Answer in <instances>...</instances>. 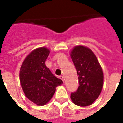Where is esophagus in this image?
<instances>
[{
  "instance_id": "esophagus-1",
  "label": "esophagus",
  "mask_w": 123,
  "mask_h": 123,
  "mask_svg": "<svg viewBox=\"0 0 123 123\" xmlns=\"http://www.w3.org/2000/svg\"><path fill=\"white\" fill-rule=\"evenodd\" d=\"M59 78L61 79L63 81H64V77L62 75V76H59Z\"/></svg>"
}]
</instances>
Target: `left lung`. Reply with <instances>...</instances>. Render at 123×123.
Segmentation results:
<instances>
[{
  "label": "left lung",
  "instance_id": "1",
  "mask_svg": "<svg viewBox=\"0 0 123 123\" xmlns=\"http://www.w3.org/2000/svg\"><path fill=\"white\" fill-rule=\"evenodd\" d=\"M71 59L78 75L79 87L71 93L72 101L78 106L90 105L99 97L103 84V73L96 55L83 46L74 47Z\"/></svg>",
  "mask_w": 123,
  "mask_h": 123
}]
</instances>
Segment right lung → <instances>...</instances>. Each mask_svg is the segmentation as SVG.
<instances>
[{
    "instance_id": "add662e5",
    "label": "right lung",
    "mask_w": 123,
    "mask_h": 123,
    "mask_svg": "<svg viewBox=\"0 0 123 123\" xmlns=\"http://www.w3.org/2000/svg\"><path fill=\"white\" fill-rule=\"evenodd\" d=\"M49 53L46 47L33 50L22 62L20 70L23 92L30 101L38 105H46L52 98L56 87L63 83L45 65Z\"/></svg>"
}]
</instances>
